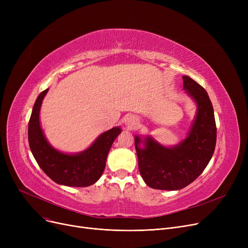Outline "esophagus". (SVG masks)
I'll use <instances>...</instances> for the list:
<instances>
[{"mask_svg":"<svg viewBox=\"0 0 248 248\" xmlns=\"http://www.w3.org/2000/svg\"><path fill=\"white\" fill-rule=\"evenodd\" d=\"M125 124L128 126V127H134V126H136V124H138V122H137V120L135 119V117H133V116H128V117H126L125 119Z\"/></svg>","mask_w":248,"mask_h":248,"instance_id":"34e87169","label":"esophagus"}]
</instances>
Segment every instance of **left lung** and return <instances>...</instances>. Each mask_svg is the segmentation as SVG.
<instances>
[{
  "instance_id": "left-lung-1",
  "label": "left lung",
  "mask_w": 248,
  "mask_h": 248,
  "mask_svg": "<svg viewBox=\"0 0 248 248\" xmlns=\"http://www.w3.org/2000/svg\"><path fill=\"white\" fill-rule=\"evenodd\" d=\"M183 87L197 104L190 132L179 145L167 148L152 137H135L139 170L145 183L158 190H180L196 180L210 162L216 146V124L206 90L189 76ZM142 142L144 147L139 145Z\"/></svg>"
}]
</instances>
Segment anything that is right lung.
<instances>
[{
	"mask_svg": "<svg viewBox=\"0 0 248 248\" xmlns=\"http://www.w3.org/2000/svg\"><path fill=\"white\" fill-rule=\"evenodd\" d=\"M48 89L37 97L28 125V140L31 152L43 172L55 183L69 187H87L94 184L106 168L112 142L122 133L116 126L101 134L93 145L78 154H64L47 141L40 125L41 104Z\"/></svg>",
	"mask_w": 248,
	"mask_h": 248,
	"instance_id": "obj_1",
	"label": "right lung"
}]
</instances>
